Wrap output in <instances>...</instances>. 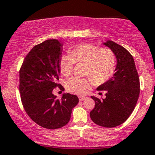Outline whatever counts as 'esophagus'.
Listing matches in <instances>:
<instances>
[{"mask_svg": "<svg viewBox=\"0 0 155 155\" xmlns=\"http://www.w3.org/2000/svg\"><path fill=\"white\" fill-rule=\"evenodd\" d=\"M78 98H79V101H84V100H85L86 98H87V97H85V96H79V97H78Z\"/></svg>", "mask_w": 155, "mask_h": 155, "instance_id": "obj_1", "label": "esophagus"}]
</instances>
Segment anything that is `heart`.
I'll use <instances>...</instances> for the list:
<instances>
[{"label":"heart","mask_w":155,"mask_h":155,"mask_svg":"<svg viewBox=\"0 0 155 155\" xmlns=\"http://www.w3.org/2000/svg\"><path fill=\"white\" fill-rule=\"evenodd\" d=\"M70 54H64L60 59V69L65 76L71 75L74 64L86 63L85 74L91 77H72L66 82L68 92L84 95L89 90L95 80L97 84H103L114 73L116 65V54L110 48H100L91 43H81L69 49Z\"/></svg>","instance_id":"1"}]
</instances>
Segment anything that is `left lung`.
<instances>
[{
	"instance_id": "obj_1",
	"label": "left lung",
	"mask_w": 155,
	"mask_h": 155,
	"mask_svg": "<svg viewBox=\"0 0 155 155\" xmlns=\"http://www.w3.org/2000/svg\"><path fill=\"white\" fill-rule=\"evenodd\" d=\"M105 45L116 54V72L97 89L106 91V98L92 96L95 105L90 118L96 125L114 127L124 123L134 110L140 95V78L133 57L127 49L113 41Z\"/></svg>"
}]
</instances>
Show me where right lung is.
<instances>
[{"label":"right lung","instance_id":"add662e5","mask_svg":"<svg viewBox=\"0 0 155 155\" xmlns=\"http://www.w3.org/2000/svg\"><path fill=\"white\" fill-rule=\"evenodd\" d=\"M61 45L57 39L36 45L27 54L19 70V92L24 109L33 122L47 129L67 125L71 110L79 101L76 95L69 93L56 99L52 92L57 87L63 89L57 83Z\"/></svg>","mask_w":155,"mask_h":155}]
</instances>
